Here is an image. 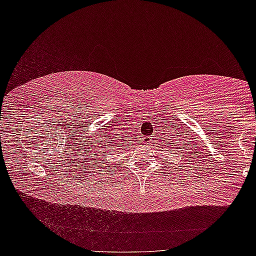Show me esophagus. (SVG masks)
Returning a JSON list of instances; mask_svg holds the SVG:
<instances>
[{
	"instance_id": "obj_1",
	"label": "esophagus",
	"mask_w": 256,
	"mask_h": 256,
	"mask_svg": "<svg viewBox=\"0 0 256 256\" xmlns=\"http://www.w3.org/2000/svg\"><path fill=\"white\" fill-rule=\"evenodd\" d=\"M148 142H150V141H148ZM148 144H150V143H148Z\"/></svg>"
}]
</instances>
